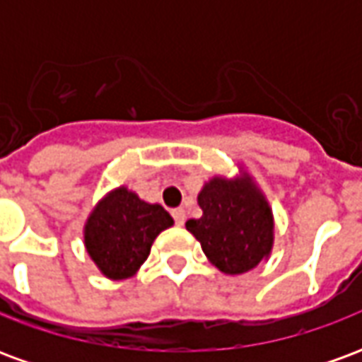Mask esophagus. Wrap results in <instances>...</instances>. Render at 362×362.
<instances>
[{
    "label": "esophagus",
    "mask_w": 362,
    "mask_h": 362,
    "mask_svg": "<svg viewBox=\"0 0 362 362\" xmlns=\"http://www.w3.org/2000/svg\"><path fill=\"white\" fill-rule=\"evenodd\" d=\"M173 217H174V223H176L178 227H182V225L186 223V211H184V209H174Z\"/></svg>",
    "instance_id": "34e87169"
}]
</instances>
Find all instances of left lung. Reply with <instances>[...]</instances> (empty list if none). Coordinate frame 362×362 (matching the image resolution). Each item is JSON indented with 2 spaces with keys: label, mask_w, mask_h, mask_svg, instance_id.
I'll return each mask as SVG.
<instances>
[{
  "label": "left lung",
  "mask_w": 362,
  "mask_h": 362,
  "mask_svg": "<svg viewBox=\"0 0 362 362\" xmlns=\"http://www.w3.org/2000/svg\"><path fill=\"white\" fill-rule=\"evenodd\" d=\"M204 215L186 223L219 272L240 275L272 256L275 221L258 182L243 165L236 176L215 174L197 194Z\"/></svg>",
  "instance_id": "8db88e82"
}]
</instances>
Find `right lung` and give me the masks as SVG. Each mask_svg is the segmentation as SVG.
Returning a JSON list of instances; mask_svg holds the SVG:
<instances>
[{
    "label": "right lung",
    "mask_w": 362,
    "mask_h": 362,
    "mask_svg": "<svg viewBox=\"0 0 362 362\" xmlns=\"http://www.w3.org/2000/svg\"><path fill=\"white\" fill-rule=\"evenodd\" d=\"M173 225L163 205L149 204L134 189L118 186L90 209L83 227V243L104 277L124 281L139 272L155 238Z\"/></svg>",
    "instance_id": "add662e5"
}]
</instances>
